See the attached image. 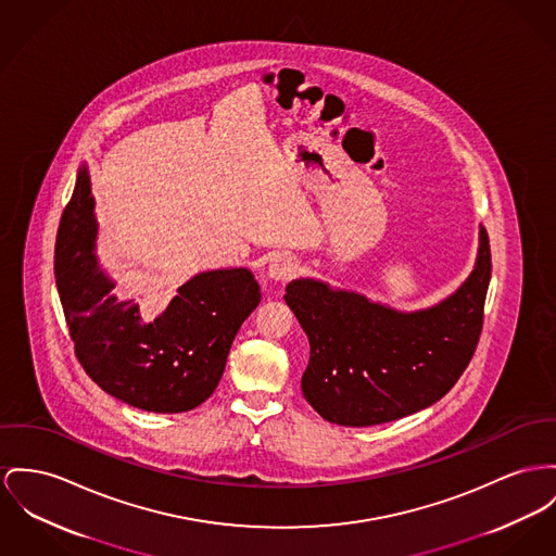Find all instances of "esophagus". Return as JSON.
Returning <instances> with one entry per match:
<instances>
[{
    "instance_id": "esophagus-1",
    "label": "esophagus",
    "mask_w": 556,
    "mask_h": 556,
    "mask_svg": "<svg viewBox=\"0 0 556 556\" xmlns=\"http://www.w3.org/2000/svg\"><path fill=\"white\" fill-rule=\"evenodd\" d=\"M296 271H299V263L291 255H278L267 267V274L274 280H289L295 276Z\"/></svg>"
}]
</instances>
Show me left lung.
Returning <instances> with one entry per match:
<instances>
[{
	"label": "left lung",
	"instance_id": "8db88e82",
	"mask_svg": "<svg viewBox=\"0 0 556 556\" xmlns=\"http://www.w3.org/2000/svg\"><path fill=\"white\" fill-rule=\"evenodd\" d=\"M491 249L481 227L468 280L441 303L396 312L365 295L301 278L287 303L309 339L305 401L339 426H375L441 401L466 370L482 331Z\"/></svg>",
	"mask_w": 556,
	"mask_h": 556
}]
</instances>
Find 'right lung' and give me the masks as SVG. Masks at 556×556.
Instances as JSON below:
<instances>
[{
    "label": "right lung",
    "mask_w": 556,
    "mask_h": 556,
    "mask_svg": "<svg viewBox=\"0 0 556 556\" xmlns=\"http://www.w3.org/2000/svg\"><path fill=\"white\" fill-rule=\"evenodd\" d=\"M94 200L81 168L63 211L54 247V278L75 356L113 399L151 413H184L219 386L231 341L260 305L251 269L195 274L151 323L94 255Z\"/></svg>",
    "instance_id": "add662e5"
}]
</instances>
